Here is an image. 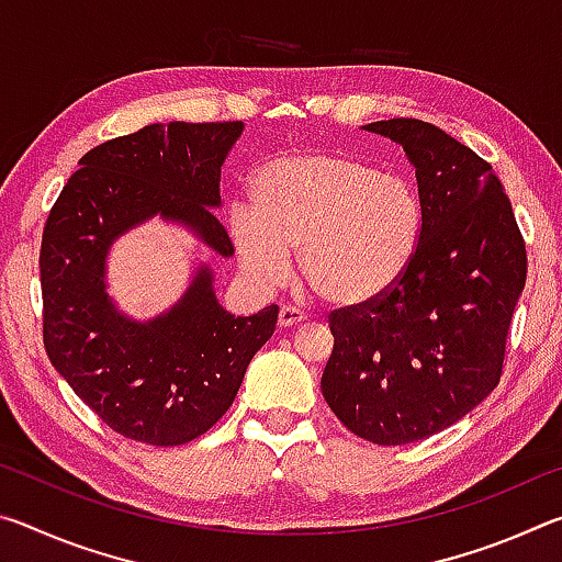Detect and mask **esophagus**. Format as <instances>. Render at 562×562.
<instances>
[{
  "mask_svg": "<svg viewBox=\"0 0 562 562\" xmlns=\"http://www.w3.org/2000/svg\"><path fill=\"white\" fill-rule=\"evenodd\" d=\"M302 322H304V317L300 315L297 310H292V307H280V315H278V327H280V329L297 327V325H302Z\"/></svg>",
  "mask_w": 562,
  "mask_h": 562,
  "instance_id": "34e87169",
  "label": "esophagus"
}]
</instances>
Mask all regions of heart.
Listing matches in <instances>:
<instances>
[{
	"label": "heart",
	"mask_w": 562,
	"mask_h": 562,
	"mask_svg": "<svg viewBox=\"0 0 562 562\" xmlns=\"http://www.w3.org/2000/svg\"><path fill=\"white\" fill-rule=\"evenodd\" d=\"M252 211L231 235L247 282L272 290L300 252L304 282L339 310L382 300L414 260L422 211L404 178L345 154H300L265 164L250 180Z\"/></svg>",
	"instance_id": "1"
}]
</instances>
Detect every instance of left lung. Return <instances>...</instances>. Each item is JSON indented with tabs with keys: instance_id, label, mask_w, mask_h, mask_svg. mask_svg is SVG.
Here are the masks:
<instances>
[{
	"instance_id": "8db88e82",
	"label": "left lung",
	"mask_w": 562,
	"mask_h": 562,
	"mask_svg": "<svg viewBox=\"0 0 562 562\" xmlns=\"http://www.w3.org/2000/svg\"><path fill=\"white\" fill-rule=\"evenodd\" d=\"M361 128L404 148L422 233L392 292L331 317L322 394L359 439L402 446L449 429L496 389L528 260L498 176L469 146L418 119Z\"/></svg>"
}]
</instances>
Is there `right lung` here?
<instances>
[{
  "label": "right lung",
  "mask_w": 562,
  "mask_h": 562,
  "mask_svg": "<svg viewBox=\"0 0 562 562\" xmlns=\"http://www.w3.org/2000/svg\"><path fill=\"white\" fill-rule=\"evenodd\" d=\"M245 123H150L91 148L54 203L42 240L44 347L83 404L113 431L150 446L198 439L231 408L278 304L235 317L215 272L195 258L180 297L136 319L109 292V258L148 221L178 225L227 260L221 168Z\"/></svg>",
  "instance_id": "obj_1"
}]
</instances>
